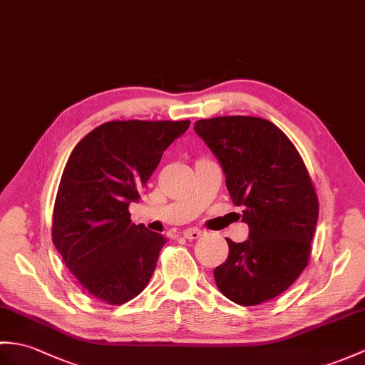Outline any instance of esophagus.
Returning a JSON list of instances; mask_svg holds the SVG:
<instances>
[{
  "mask_svg": "<svg viewBox=\"0 0 365 365\" xmlns=\"http://www.w3.org/2000/svg\"><path fill=\"white\" fill-rule=\"evenodd\" d=\"M202 235H203V232L199 230V228H188V230L183 232V238H186V240H199Z\"/></svg>",
  "mask_w": 365,
  "mask_h": 365,
  "instance_id": "34e87169",
  "label": "esophagus"
}]
</instances>
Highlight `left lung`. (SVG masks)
<instances>
[{
	"label": "left lung",
	"instance_id": "8db88e82",
	"mask_svg": "<svg viewBox=\"0 0 365 365\" xmlns=\"http://www.w3.org/2000/svg\"><path fill=\"white\" fill-rule=\"evenodd\" d=\"M194 130L217 157L249 224L247 241L227 238L228 258L215 269L216 284L232 302L255 307L284 292L308 266L316 188L292 141L267 120L216 116L196 121Z\"/></svg>",
	"mask_w": 365,
	"mask_h": 365
}]
</instances>
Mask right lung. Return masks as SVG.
<instances>
[{"mask_svg": "<svg viewBox=\"0 0 365 365\" xmlns=\"http://www.w3.org/2000/svg\"><path fill=\"white\" fill-rule=\"evenodd\" d=\"M191 124L108 121L87 133L65 165L53 211V242L78 283L107 304L146 287L166 238L130 221L163 152Z\"/></svg>", "mask_w": 365, "mask_h": 365, "instance_id": "1", "label": "right lung"}]
</instances>
